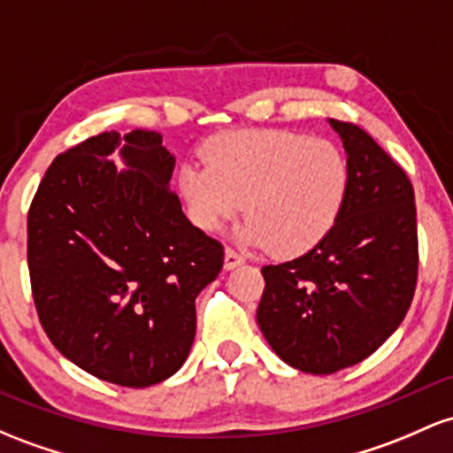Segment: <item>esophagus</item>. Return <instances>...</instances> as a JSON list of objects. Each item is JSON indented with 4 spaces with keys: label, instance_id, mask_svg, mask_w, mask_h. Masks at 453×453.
<instances>
[{
    "label": "esophagus",
    "instance_id": "esophagus-1",
    "mask_svg": "<svg viewBox=\"0 0 453 453\" xmlns=\"http://www.w3.org/2000/svg\"><path fill=\"white\" fill-rule=\"evenodd\" d=\"M238 265H242V256L238 251L232 250V247H227V250H226V260H223V266H226L227 271H230V268H234Z\"/></svg>",
    "mask_w": 453,
    "mask_h": 453
}]
</instances>
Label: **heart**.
I'll return each instance as SVG.
<instances>
[{"label": "heart", "instance_id": "1", "mask_svg": "<svg viewBox=\"0 0 453 453\" xmlns=\"http://www.w3.org/2000/svg\"><path fill=\"white\" fill-rule=\"evenodd\" d=\"M206 167L180 170L191 221L215 232L241 211L242 238L290 257L314 250L344 211L350 170L344 152L326 139L265 128L232 131L203 150Z\"/></svg>", "mask_w": 453, "mask_h": 453}]
</instances>
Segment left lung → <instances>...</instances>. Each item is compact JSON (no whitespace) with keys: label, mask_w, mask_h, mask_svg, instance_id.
Segmentation results:
<instances>
[{"label":"left lung","mask_w":453,"mask_h":453,"mask_svg":"<svg viewBox=\"0 0 453 453\" xmlns=\"http://www.w3.org/2000/svg\"><path fill=\"white\" fill-rule=\"evenodd\" d=\"M348 154L344 211L295 260L262 266L257 325L288 365L333 374L367 359L409 311L419 271L415 191L355 122L331 120Z\"/></svg>","instance_id":"1"}]
</instances>
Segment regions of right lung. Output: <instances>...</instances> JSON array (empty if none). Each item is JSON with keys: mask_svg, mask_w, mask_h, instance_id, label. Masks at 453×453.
Returning a JSON list of instances; mask_svg holds the SVG:
<instances>
[{"mask_svg": "<svg viewBox=\"0 0 453 453\" xmlns=\"http://www.w3.org/2000/svg\"><path fill=\"white\" fill-rule=\"evenodd\" d=\"M154 131L124 135L118 172L101 133L58 154L27 212V266L38 318L74 365L120 387L180 370L196 337V299L223 266V245L182 215L176 158Z\"/></svg>", "mask_w": 453, "mask_h": 453, "instance_id": "1", "label": "right lung"}]
</instances>
